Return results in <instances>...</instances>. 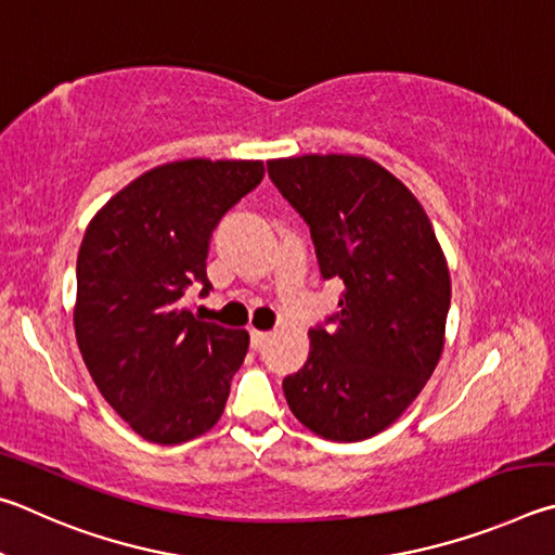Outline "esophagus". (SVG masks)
I'll use <instances>...</instances> for the list:
<instances>
[{
    "mask_svg": "<svg viewBox=\"0 0 555 555\" xmlns=\"http://www.w3.org/2000/svg\"><path fill=\"white\" fill-rule=\"evenodd\" d=\"M268 338H270V332H258V328H250V346L256 348V351L268 344Z\"/></svg>",
    "mask_w": 555,
    "mask_h": 555,
    "instance_id": "esophagus-1",
    "label": "esophagus"
}]
</instances>
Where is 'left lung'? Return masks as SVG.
Listing matches in <instances>:
<instances>
[{
    "label": "left lung",
    "instance_id": "obj_1",
    "mask_svg": "<svg viewBox=\"0 0 555 555\" xmlns=\"http://www.w3.org/2000/svg\"><path fill=\"white\" fill-rule=\"evenodd\" d=\"M312 233L319 272L344 283L334 328H309L302 371L283 380L289 410L328 441H363L424 390L446 341L449 262L404 182L365 155L268 160Z\"/></svg>",
    "mask_w": 555,
    "mask_h": 555
}]
</instances>
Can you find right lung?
<instances>
[{"instance_id":"1","label":"right lung","mask_w":555,"mask_h":555,"mask_svg":"<svg viewBox=\"0 0 555 555\" xmlns=\"http://www.w3.org/2000/svg\"><path fill=\"white\" fill-rule=\"evenodd\" d=\"M262 160L190 158L131 180L94 214L77 253L75 336L96 390L145 441L175 446L219 422L246 328L202 322L219 219L262 180Z\"/></svg>"}]
</instances>
